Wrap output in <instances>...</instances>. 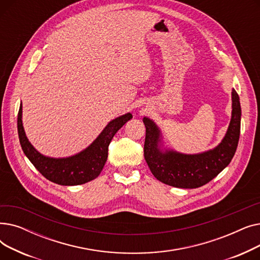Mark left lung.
Returning a JSON list of instances; mask_svg holds the SVG:
<instances>
[{
	"mask_svg": "<svg viewBox=\"0 0 260 260\" xmlns=\"http://www.w3.org/2000/svg\"><path fill=\"white\" fill-rule=\"evenodd\" d=\"M241 107L239 95L232 89V117L221 142L210 151L182 154L162 148V135L156 123L143 118L146 128L144 158L159 181L175 187L196 188L210 182L224 170L234 157L240 135Z\"/></svg>",
	"mask_w": 260,
	"mask_h": 260,
	"instance_id": "1",
	"label": "left lung"
}]
</instances>
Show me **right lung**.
I'll return each mask as SVG.
<instances>
[{
  "mask_svg": "<svg viewBox=\"0 0 260 260\" xmlns=\"http://www.w3.org/2000/svg\"><path fill=\"white\" fill-rule=\"evenodd\" d=\"M133 118L131 113L112 120L95 140L83 151L66 158H51L39 153L27 139L22 122V104L18 114V134L26 157L46 179L60 185H79L100 175L108 155V145L115 134Z\"/></svg>",
  "mask_w": 260,
  "mask_h": 260,
  "instance_id": "add662e5",
  "label": "right lung"
}]
</instances>
